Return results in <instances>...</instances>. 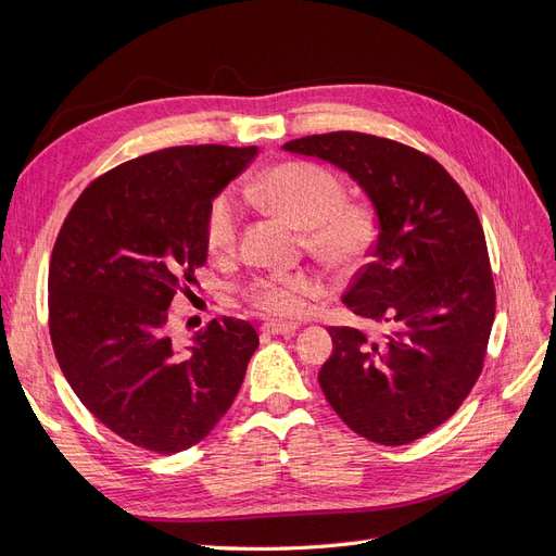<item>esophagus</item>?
Here are the masks:
<instances>
[{
	"label": "esophagus",
	"mask_w": 556,
	"mask_h": 556,
	"mask_svg": "<svg viewBox=\"0 0 556 556\" xmlns=\"http://www.w3.org/2000/svg\"><path fill=\"white\" fill-rule=\"evenodd\" d=\"M299 327L296 325H285V323H264L262 325V331L268 333V336H288V333H294Z\"/></svg>",
	"instance_id": "obj_1"
}]
</instances>
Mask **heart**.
<instances>
[{
    "label": "heart",
    "instance_id": "obj_1",
    "mask_svg": "<svg viewBox=\"0 0 556 556\" xmlns=\"http://www.w3.org/2000/svg\"><path fill=\"white\" fill-rule=\"evenodd\" d=\"M260 206L304 231V245L333 271H352L376 241V217L364 204H350L345 185L323 166L288 162L268 169L248 188ZM241 211L231 192L213 199L206 213V243L213 252L237 248ZM315 285L306 274L260 276L245 285L252 308L274 317H294Z\"/></svg>",
    "mask_w": 556,
    "mask_h": 556
}]
</instances>
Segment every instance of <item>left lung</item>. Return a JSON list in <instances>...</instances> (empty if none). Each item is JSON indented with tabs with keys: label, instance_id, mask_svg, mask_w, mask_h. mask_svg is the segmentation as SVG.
<instances>
[{
	"label": "left lung",
	"instance_id": "left-lung-1",
	"mask_svg": "<svg viewBox=\"0 0 556 556\" xmlns=\"http://www.w3.org/2000/svg\"><path fill=\"white\" fill-rule=\"evenodd\" d=\"M350 174L378 215L371 262L343 304L384 331L329 327L319 387L343 422L406 445L450 419L482 371L496 308L484 231L454 178L419 150L362 131L282 146Z\"/></svg>",
	"mask_w": 556,
	"mask_h": 556
}]
</instances>
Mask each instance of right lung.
I'll return each mask as SVG.
<instances>
[{
	"label": "right lung",
	"mask_w": 556,
	"mask_h": 556,
	"mask_svg": "<svg viewBox=\"0 0 556 556\" xmlns=\"http://www.w3.org/2000/svg\"><path fill=\"white\" fill-rule=\"evenodd\" d=\"M257 146H176L92 180L58 233L48 327L72 390L127 443L174 454L204 441L237 399L260 336L211 319L188 348L169 306L208 255L206 213Z\"/></svg>",
	"instance_id": "add662e5"
}]
</instances>
